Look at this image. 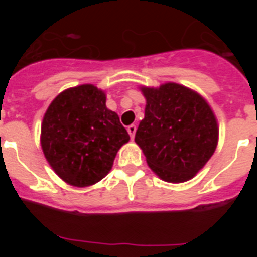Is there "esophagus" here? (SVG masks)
Returning a JSON list of instances; mask_svg holds the SVG:
<instances>
[{"mask_svg":"<svg viewBox=\"0 0 257 257\" xmlns=\"http://www.w3.org/2000/svg\"><path fill=\"white\" fill-rule=\"evenodd\" d=\"M127 133L130 134L131 139H134V136H135V133H136V126H135V124H130V126L127 127Z\"/></svg>","mask_w":257,"mask_h":257,"instance_id":"obj_1","label":"esophagus"}]
</instances>
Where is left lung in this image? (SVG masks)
<instances>
[{"instance_id":"obj_1","label":"left lung","mask_w":257,"mask_h":257,"mask_svg":"<svg viewBox=\"0 0 257 257\" xmlns=\"http://www.w3.org/2000/svg\"><path fill=\"white\" fill-rule=\"evenodd\" d=\"M144 118L135 134L152 171L167 183L193 179L208 162L219 142V124L198 92L175 82L140 86Z\"/></svg>"}]
</instances>
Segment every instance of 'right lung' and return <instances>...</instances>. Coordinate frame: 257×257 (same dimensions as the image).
Segmentation results:
<instances>
[{"instance_id":"right-lung-1","label":"right lung","mask_w":257,"mask_h":257,"mask_svg":"<svg viewBox=\"0 0 257 257\" xmlns=\"http://www.w3.org/2000/svg\"><path fill=\"white\" fill-rule=\"evenodd\" d=\"M106 95L86 83L70 87L51 101L41 124V148L59 178L72 187L99 183L130 135Z\"/></svg>"}]
</instances>
